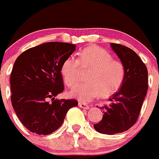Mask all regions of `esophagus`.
Masks as SVG:
<instances>
[{
    "label": "esophagus",
    "mask_w": 159,
    "mask_h": 159,
    "mask_svg": "<svg viewBox=\"0 0 159 159\" xmlns=\"http://www.w3.org/2000/svg\"><path fill=\"white\" fill-rule=\"evenodd\" d=\"M78 105H79V106L80 107V108L85 109V110H88V109L90 108L88 105H87L86 103H84V102H79Z\"/></svg>",
    "instance_id": "obj_1"
}]
</instances>
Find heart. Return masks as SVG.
Here are the masks:
<instances>
[{
    "mask_svg": "<svg viewBox=\"0 0 159 159\" xmlns=\"http://www.w3.org/2000/svg\"><path fill=\"white\" fill-rule=\"evenodd\" d=\"M80 69L89 71L86 80L71 89L69 94L80 101L90 102L98 96L109 97L120 89L125 76L123 64L115 61L106 49L90 46L79 53L77 61L69 57L64 61L61 73L65 84L71 87L79 81Z\"/></svg>",
    "mask_w": 159,
    "mask_h": 159,
    "instance_id": "1",
    "label": "heart"
}]
</instances>
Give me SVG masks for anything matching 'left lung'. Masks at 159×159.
<instances>
[{"instance_id":"1","label":"left lung","mask_w":159,"mask_h":159,"mask_svg":"<svg viewBox=\"0 0 159 159\" xmlns=\"http://www.w3.org/2000/svg\"><path fill=\"white\" fill-rule=\"evenodd\" d=\"M125 68L121 87L110 98L108 105L100 107L102 119L94 125L97 132L113 135L127 131L137 120L148 89V73L145 64L132 49L120 44L111 43Z\"/></svg>"}]
</instances>
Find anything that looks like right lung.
<instances>
[{"instance_id": "right-lung-1", "label": "right lung", "mask_w": 159, "mask_h": 159, "mask_svg": "<svg viewBox=\"0 0 159 159\" xmlns=\"http://www.w3.org/2000/svg\"><path fill=\"white\" fill-rule=\"evenodd\" d=\"M75 49V45L50 42L30 48L16 60L10 76L11 104L21 123L31 132H55L68 110L78 106L75 99H55L64 91L61 67Z\"/></svg>"}]
</instances>
